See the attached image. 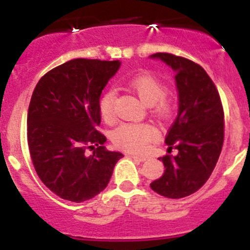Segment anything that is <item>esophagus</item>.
Returning a JSON list of instances; mask_svg holds the SVG:
<instances>
[{
    "label": "esophagus",
    "instance_id": "1",
    "mask_svg": "<svg viewBox=\"0 0 250 250\" xmlns=\"http://www.w3.org/2000/svg\"><path fill=\"white\" fill-rule=\"evenodd\" d=\"M131 156L132 159H134V160H136V161H140V163H143V161H145L146 160V156H144V155H130Z\"/></svg>",
    "mask_w": 250,
    "mask_h": 250
}]
</instances>
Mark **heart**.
Segmentation results:
<instances>
[{
    "mask_svg": "<svg viewBox=\"0 0 250 250\" xmlns=\"http://www.w3.org/2000/svg\"><path fill=\"white\" fill-rule=\"evenodd\" d=\"M130 89L138 95L140 100L151 106L152 114L159 119H167L171 115V104L164 98L165 85L151 75H138L129 81ZM116 99L115 90H107L99 103L100 115L104 121L111 123L115 119L114 104ZM156 138L155 129L149 124H130L119 125L112 131V143L118 147L131 152H139L146 147L147 143Z\"/></svg>",
    "mask_w": 250,
    "mask_h": 250,
    "instance_id": "obj_1",
    "label": "heart"
}]
</instances>
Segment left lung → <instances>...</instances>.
<instances>
[{
  "instance_id": "1",
  "label": "left lung",
  "mask_w": 250,
  "mask_h": 250,
  "mask_svg": "<svg viewBox=\"0 0 250 250\" xmlns=\"http://www.w3.org/2000/svg\"><path fill=\"white\" fill-rule=\"evenodd\" d=\"M173 68L179 107L165 143L176 155L159 158L165 171L150 184L155 193L179 199L199 190L213 173L224 141V111L219 92L204 68L185 57L151 55Z\"/></svg>"
}]
</instances>
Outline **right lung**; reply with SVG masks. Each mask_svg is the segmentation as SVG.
<instances>
[{
	"label": "right lung",
	"mask_w": 250,
	"mask_h": 250,
	"mask_svg": "<svg viewBox=\"0 0 250 250\" xmlns=\"http://www.w3.org/2000/svg\"><path fill=\"white\" fill-rule=\"evenodd\" d=\"M121 62L75 59L37 83L27 112V143L35 170L52 193L83 203L107 187L119 151L104 146L99 109L104 87ZM94 151L90 157L85 149Z\"/></svg>",
	"instance_id": "1"
}]
</instances>
